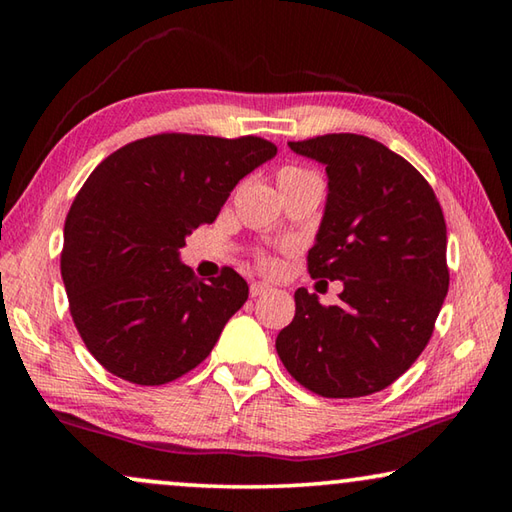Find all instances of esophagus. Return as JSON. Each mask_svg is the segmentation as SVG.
Returning <instances> with one entry per match:
<instances>
[{
  "label": "esophagus",
  "mask_w": 512,
  "mask_h": 512,
  "mask_svg": "<svg viewBox=\"0 0 512 512\" xmlns=\"http://www.w3.org/2000/svg\"><path fill=\"white\" fill-rule=\"evenodd\" d=\"M268 291H273V287L268 282H253V284H250V296H253V298L264 296V293H268Z\"/></svg>",
  "instance_id": "obj_1"
}]
</instances>
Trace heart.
I'll list each match as a JSON object with an SVG mask.
<instances>
[{
	"label": "heart",
	"instance_id": "b5f03b06",
	"mask_svg": "<svg viewBox=\"0 0 512 512\" xmlns=\"http://www.w3.org/2000/svg\"><path fill=\"white\" fill-rule=\"evenodd\" d=\"M307 178H316L314 173L300 167H284L280 173H277V185H289L296 183V180H307ZM266 264H271V259H266Z\"/></svg>",
	"mask_w": 512,
	"mask_h": 512
}]
</instances>
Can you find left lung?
Listing matches in <instances>:
<instances>
[{
    "instance_id": "8db88e82",
    "label": "left lung",
    "mask_w": 512,
    "mask_h": 512,
    "mask_svg": "<svg viewBox=\"0 0 512 512\" xmlns=\"http://www.w3.org/2000/svg\"><path fill=\"white\" fill-rule=\"evenodd\" d=\"M327 173V201L311 277L343 282L323 307L296 291V316L275 339L291 377L323 397H363L391 386L427 348L449 289L447 225L413 164L370 137L289 142Z\"/></svg>"
}]
</instances>
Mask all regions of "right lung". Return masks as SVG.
Returning a JSON list of instances; mask_svg holds the SVG:
<instances>
[{
	"mask_svg": "<svg viewBox=\"0 0 512 512\" xmlns=\"http://www.w3.org/2000/svg\"><path fill=\"white\" fill-rule=\"evenodd\" d=\"M275 153L253 135L164 133L121 146L90 173L67 214L60 275L83 343L112 375L160 386L212 352L248 284L232 268L201 282L180 248Z\"/></svg>",
	"mask_w": 512,
	"mask_h": 512,
	"instance_id": "1",
	"label": "right lung"
}]
</instances>
